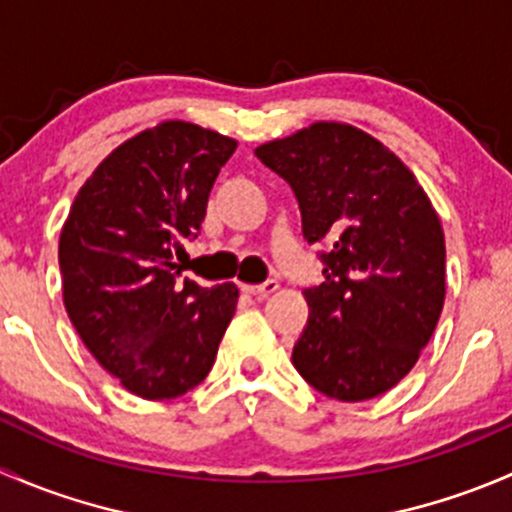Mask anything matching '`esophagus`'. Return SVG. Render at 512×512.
Returning <instances> with one entry per match:
<instances>
[{
	"label": "esophagus",
	"instance_id": "34e87169",
	"mask_svg": "<svg viewBox=\"0 0 512 512\" xmlns=\"http://www.w3.org/2000/svg\"><path fill=\"white\" fill-rule=\"evenodd\" d=\"M277 287H280V285H277L275 280H267V282H262V285H242V292L255 294V297H267V294L275 292Z\"/></svg>",
	"mask_w": 512,
	"mask_h": 512
}]
</instances>
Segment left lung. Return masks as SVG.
Returning a JSON list of instances; mask_svg holds the SVG:
<instances>
[{"label":"left lung","mask_w":512,"mask_h":512,"mask_svg":"<svg viewBox=\"0 0 512 512\" xmlns=\"http://www.w3.org/2000/svg\"><path fill=\"white\" fill-rule=\"evenodd\" d=\"M255 156L292 185L304 240L329 245L324 282L304 289L294 369L337 401L394 389L446 299V240L431 200L399 156L349 123H312Z\"/></svg>","instance_id":"obj_1"}]
</instances>
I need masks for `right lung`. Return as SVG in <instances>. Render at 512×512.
I'll list each match as a JSON object with an SVG mask.
<instances>
[{
    "label": "right lung",
    "mask_w": 512,
    "mask_h": 512,
    "mask_svg": "<svg viewBox=\"0 0 512 512\" xmlns=\"http://www.w3.org/2000/svg\"><path fill=\"white\" fill-rule=\"evenodd\" d=\"M237 141L163 121L108 153L59 237L64 307L98 364L131 394L165 401L213 369L237 307L232 282L180 280L208 195Z\"/></svg>",
    "instance_id": "obj_1"
}]
</instances>
